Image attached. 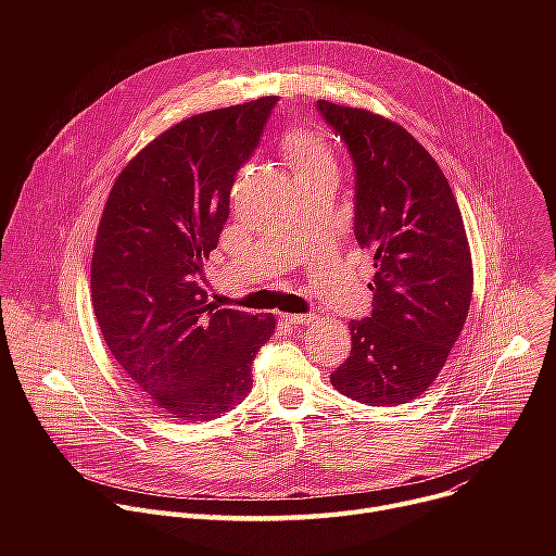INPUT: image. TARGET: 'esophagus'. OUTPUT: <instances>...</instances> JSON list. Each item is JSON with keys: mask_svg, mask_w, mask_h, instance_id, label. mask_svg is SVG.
I'll use <instances>...</instances> for the list:
<instances>
[{"mask_svg": "<svg viewBox=\"0 0 556 556\" xmlns=\"http://www.w3.org/2000/svg\"><path fill=\"white\" fill-rule=\"evenodd\" d=\"M283 321L292 324V326H307L314 321V316L309 314H283Z\"/></svg>", "mask_w": 556, "mask_h": 556, "instance_id": "obj_1", "label": "esophagus"}]
</instances>
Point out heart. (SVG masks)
<instances>
[{"mask_svg":"<svg viewBox=\"0 0 556 556\" xmlns=\"http://www.w3.org/2000/svg\"><path fill=\"white\" fill-rule=\"evenodd\" d=\"M279 149L286 155L290 167L294 169L296 178L326 169V167H334L332 144L319 131L303 129V127L286 129L279 140Z\"/></svg>","mask_w":556,"mask_h":556,"instance_id":"b5f03b06","label":"heart"}]
</instances>
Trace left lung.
Listing matches in <instances>:
<instances>
[{"label":"left lung","mask_w":556,"mask_h":556,"mask_svg":"<svg viewBox=\"0 0 556 556\" xmlns=\"http://www.w3.org/2000/svg\"><path fill=\"white\" fill-rule=\"evenodd\" d=\"M356 167L354 232L374 253V309L350 324L337 391L371 407L422 395L464 330L472 262L464 219L435 157L399 123L316 101Z\"/></svg>","instance_id":"left-lung-1"}]
</instances>
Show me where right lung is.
<instances>
[{"instance_id":"add662e5","label":"right lung","mask_w":556,"mask_h":556,"mask_svg":"<svg viewBox=\"0 0 556 556\" xmlns=\"http://www.w3.org/2000/svg\"><path fill=\"white\" fill-rule=\"evenodd\" d=\"M277 103L262 97L189 116L144 144L118 174L90 268L108 350L153 407L208 422L240 405L275 316L219 309L198 283L228 198Z\"/></svg>"}]
</instances>
